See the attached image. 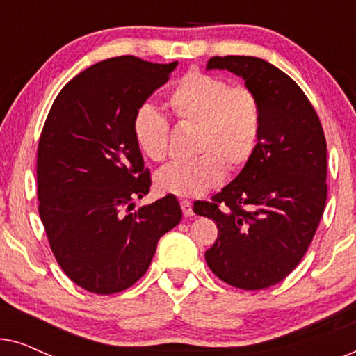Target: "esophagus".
<instances>
[{"mask_svg": "<svg viewBox=\"0 0 356 356\" xmlns=\"http://www.w3.org/2000/svg\"><path fill=\"white\" fill-rule=\"evenodd\" d=\"M179 204H181V209H183L184 217H193V216H194V212H193V204H191V202L184 199V201H181Z\"/></svg>", "mask_w": 356, "mask_h": 356, "instance_id": "obj_1", "label": "esophagus"}]
</instances>
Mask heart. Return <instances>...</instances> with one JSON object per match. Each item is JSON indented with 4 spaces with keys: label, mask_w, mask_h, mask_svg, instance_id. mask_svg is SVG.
Segmentation results:
<instances>
[{
    "label": "heart",
    "mask_w": 356,
    "mask_h": 356,
    "mask_svg": "<svg viewBox=\"0 0 356 356\" xmlns=\"http://www.w3.org/2000/svg\"><path fill=\"white\" fill-rule=\"evenodd\" d=\"M178 123L196 124L191 160L173 162L155 173V188L162 194L194 197L217 186L225 170L236 172L250 162L261 134V104L246 86H230L218 76L201 71L184 74L167 97ZM133 136L145 159L167 157L170 124L150 104L134 111Z\"/></svg>",
    "instance_id": "obj_1"
}]
</instances>
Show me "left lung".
I'll return each instance as SVG.
<instances>
[{
    "mask_svg": "<svg viewBox=\"0 0 356 356\" xmlns=\"http://www.w3.org/2000/svg\"><path fill=\"white\" fill-rule=\"evenodd\" d=\"M207 70L241 77L259 99L262 123L240 175L212 202H194V212L218 228L206 261L228 285L262 290L298 266L318 230L327 199L324 131L305 92L270 63L213 56Z\"/></svg>",
    "mask_w": 356,
    "mask_h": 356,
    "instance_id": "left-lung-1",
    "label": "left lung"
}]
</instances>
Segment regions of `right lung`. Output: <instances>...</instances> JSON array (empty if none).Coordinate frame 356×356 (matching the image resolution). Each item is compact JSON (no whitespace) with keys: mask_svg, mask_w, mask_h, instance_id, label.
I'll list each match as a JSON object with an SVG mask.
<instances>
[{"mask_svg":"<svg viewBox=\"0 0 356 356\" xmlns=\"http://www.w3.org/2000/svg\"><path fill=\"white\" fill-rule=\"evenodd\" d=\"M177 66L136 56L100 61L63 87L47 116L37 152L38 213L58 264L90 293L136 284L160 236L181 220L173 194L134 211L150 173L131 128L134 111Z\"/></svg>","mask_w":356,"mask_h":356,"instance_id":"obj_1","label":"right lung"}]
</instances>
